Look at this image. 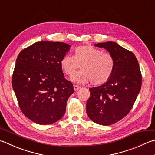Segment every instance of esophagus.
I'll return each mask as SVG.
<instances>
[{
	"label": "esophagus",
	"instance_id": "1",
	"mask_svg": "<svg viewBox=\"0 0 155 155\" xmlns=\"http://www.w3.org/2000/svg\"><path fill=\"white\" fill-rule=\"evenodd\" d=\"M81 88V87L78 86V85H74V91H77V90H78Z\"/></svg>",
	"mask_w": 155,
	"mask_h": 155
}]
</instances>
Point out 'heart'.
<instances>
[{
    "mask_svg": "<svg viewBox=\"0 0 155 155\" xmlns=\"http://www.w3.org/2000/svg\"><path fill=\"white\" fill-rule=\"evenodd\" d=\"M79 66L81 71L72 78V81L83 84L91 81L92 85H99L111 77L114 60L109 53L89 45L77 47L74 55H66L60 60L61 68L68 77H72Z\"/></svg>",
    "mask_w": 155,
    "mask_h": 155,
    "instance_id": "1",
    "label": "heart"
}]
</instances>
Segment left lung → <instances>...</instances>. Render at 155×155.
Returning <instances> with one entry per match:
<instances>
[{"label": "left lung", "mask_w": 155, "mask_h": 155, "mask_svg": "<svg viewBox=\"0 0 155 155\" xmlns=\"http://www.w3.org/2000/svg\"><path fill=\"white\" fill-rule=\"evenodd\" d=\"M95 46L106 49L112 55L114 68L106 83L89 89L86 110L95 123L110 125L130 112L141 89L142 74L137 58L130 51L111 41Z\"/></svg>", "instance_id": "obj_1"}]
</instances>
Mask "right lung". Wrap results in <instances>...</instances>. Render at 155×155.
Instances as JSON below:
<instances>
[{
	"instance_id": "obj_1",
	"label": "right lung",
	"mask_w": 155,
	"mask_h": 155,
	"mask_svg": "<svg viewBox=\"0 0 155 155\" xmlns=\"http://www.w3.org/2000/svg\"><path fill=\"white\" fill-rule=\"evenodd\" d=\"M70 47L61 42L40 41L24 49L17 58L13 89L22 113L37 124L60 120L74 92L60 67L61 59Z\"/></svg>"
}]
</instances>
